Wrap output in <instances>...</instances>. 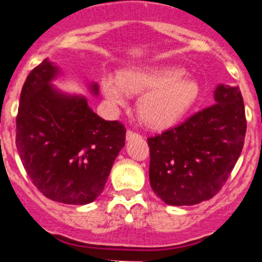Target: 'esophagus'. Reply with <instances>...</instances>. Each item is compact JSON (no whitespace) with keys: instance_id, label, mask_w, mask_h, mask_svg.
Here are the masks:
<instances>
[{"instance_id":"esophagus-1","label":"esophagus","mask_w":262,"mask_h":262,"mask_svg":"<svg viewBox=\"0 0 262 262\" xmlns=\"http://www.w3.org/2000/svg\"><path fill=\"white\" fill-rule=\"evenodd\" d=\"M136 138H140V135L136 133H133V131H127L126 134V140L127 142H131L133 139H136Z\"/></svg>"}]
</instances>
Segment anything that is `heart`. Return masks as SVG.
I'll return each instance as SVG.
<instances>
[{
  "mask_svg": "<svg viewBox=\"0 0 262 262\" xmlns=\"http://www.w3.org/2000/svg\"><path fill=\"white\" fill-rule=\"evenodd\" d=\"M101 89L113 106H124L128 94H142L138 101L140 120L149 128L174 126L196 105L200 82L178 67H136L101 78Z\"/></svg>",
  "mask_w": 262,
  "mask_h": 262,
  "instance_id": "heart-1",
  "label": "heart"
}]
</instances>
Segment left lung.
I'll use <instances>...</instances> for the list:
<instances>
[{
    "label": "left lung",
    "mask_w": 262,
    "mask_h": 262,
    "mask_svg": "<svg viewBox=\"0 0 262 262\" xmlns=\"http://www.w3.org/2000/svg\"><path fill=\"white\" fill-rule=\"evenodd\" d=\"M245 131L239 86L219 84L214 105L148 139L154 193L170 206H193L212 198L239 160Z\"/></svg>",
    "instance_id": "left-lung-1"
}]
</instances>
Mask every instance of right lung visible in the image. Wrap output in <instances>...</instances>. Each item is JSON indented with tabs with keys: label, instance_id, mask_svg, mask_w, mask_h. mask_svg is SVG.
Wrapping results in <instances>:
<instances>
[{
	"label": "right lung",
	"instance_id": "1",
	"mask_svg": "<svg viewBox=\"0 0 262 262\" xmlns=\"http://www.w3.org/2000/svg\"><path fill=\"white\" fill-rule=\"evenodd\" d=\"M61 73L48 59L30 72L20 92L15 143L43 195L66 205H88L102 193L124 147L126 128L97 115L82 94L53 85ZM88 89L98 96L97 82Z\"/></svg>",
	"mask_w": 262,
	"mask_h": 262
}]
</instances>
